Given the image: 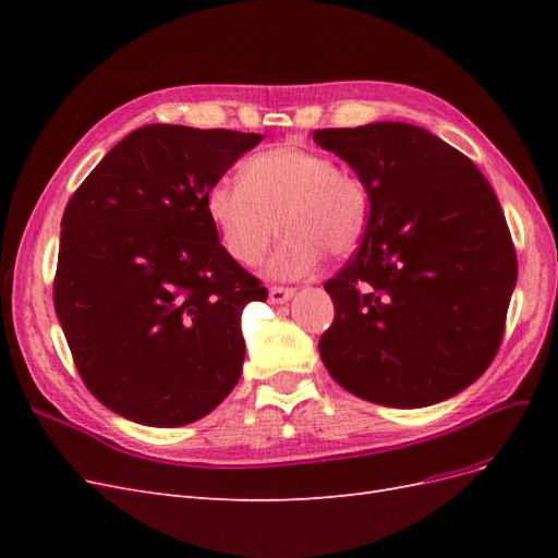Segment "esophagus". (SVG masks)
<instances>
[{
  "instance_id": "esophagus-1",
  "label": "esophagus",
  "mask_w": 558,
  "mask_h": 558,
  "mask_svg": "<svg viewBox=\"0 0 558 558\" xmlns=\"http://www.w3.org/2000/svg\"><path fill=\"white\" fill-rule=\"evenodd\" d=\"M293 295L295 291L289 289V286H272V289H269V302H272V305H283V302H289Z\"/></svg>"
}]
</instances>
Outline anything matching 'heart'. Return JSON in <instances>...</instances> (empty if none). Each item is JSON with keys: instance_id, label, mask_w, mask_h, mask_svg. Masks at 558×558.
Instances as JSON below:
<instances>
[{"instance_id": "b5f03b06", "label": "heart", "mask_w": 558, "mask_h": 558, "mask_svg": "<svg viewBox=\"0 0 558 558\" xmlns=\"http://www.w3.org/2000/svg\"><path fill=\"white\" fill-rule=\"evenodd\" d=\"M207 214L221 242L240 265H258L289 232L272 275L298 277L324 260V251L344 258L361 244L367 216V185L351 167L300 144L260 150L242 167V181L221 179L207 193Z\"/></svg>"}]
</instances>
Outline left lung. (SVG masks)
Instances as JSON below:
<instances>
[{
    "label": "left lung",
    "mask_w": 558,
    "mask_h": 558,
    "mask_svg": "<svg viewBox=\"0 0 558 558\" xmlns=\"http://www.w3.org/2000/svg\"><path fill=\"white\" fill-rule=\"evenodd\" d=\"M361 174L363 242L326 281L335 320L318 353L330 377L386 408H428L492 365L517 283V253L475 162L410 123L316 130Z\"/></svg>",
    "instance_id": "left-lung-1"
}]
</instances>
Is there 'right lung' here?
I'll return each instance as SVG.
<instances>
[{
	"label": "right lung",
	"instance_id": "obj_1",
	"mask_svg": "<svg viewBox=\"0 0 558 558\" xmlns=\"http://www.w3.org/2000/svg\"><path fill=\"white\" fill-rule=\"evenodd\" d=\"M260 142L144 125L66 202L56 314L83 384L134 424H193L240 381L242 310L267 289L218 242L205 199Z\"/></svg>",
	"mask_w": 558,
	"mask_h": 558
}]
</instances>
